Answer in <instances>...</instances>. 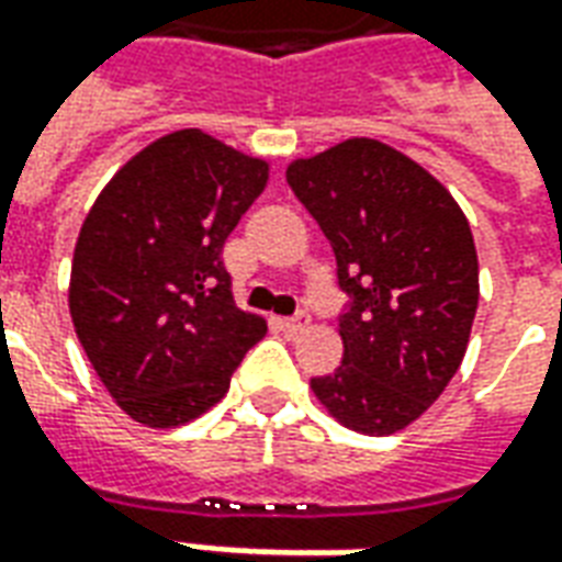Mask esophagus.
<instances>
[{"label": "esophagus", "instance_id": "1", "mask_svg": "<svg viewBox=\"0 0 562 562\" xmlns=\"http://www.w3.org/2000/svg\"><path fill=\"white\" fill-rule=\"evenodd\" d=\"M282 325V330H285V334H304L306 328H310V316H306V313H297V316H292V318H282L280 322Z\"/></svg>", "mask_w": 562, "mask_h": 562}]
</instances>
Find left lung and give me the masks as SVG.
Here are the masks:
<instances>
[{
  "label": "left lung",
  "instance_id": "8db88e82",
  "mask_svg": "<svg viewBox=\"0 0 562 562\" xmlns=\"http://www.w3.org/2000/svg\"><path fill=\"white\" fill-rule=\"evenodd\" d=\"M285 180L330 240L352 297L340 316L342 364L310 389L355 434H397L467 355L479 306L470 222L434 173L376 138L289 161Z\"/></svg>",
  "mask_w": 562,
  "mask_h": 562
}]
</instances>
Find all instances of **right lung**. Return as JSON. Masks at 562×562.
Instances as JSON below:
<instances>
[{"label": "right lung", "instance_id": "1", "mask_svg": "<svg viewBox=\"0 0 562 562\" xmlns=\"http://www.w3.org/2000/svg\"><path fill=\"white\" fill-rule=\"evenodd\" d=\"M270 165L201 128L135 153L80 225L68 310L108 394L132 422L168 430L225 397L268 322L234 304L222 246Z\"/></svg>", "mask_w": 562, "mask_h": 562}]
</instances>
